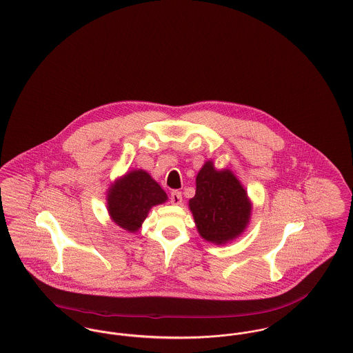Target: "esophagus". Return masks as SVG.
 I'll list each match as a JSON object with an SVG mask.
<instances>
[{"label":"esophagus","instance_id":"esophagus-1","mask_svg":"<svg viewBox=\"0 0 353 353\" xmlns=\"http://www.w3.org/2000/svg\"><path fill=\"white\" fill-rule=\"evenodd\" d=\"M170 203L173 205H180L183 203V194L180 190H172L170 192Z\"/></svg>","mask_w":353,"mask_h":353}]
</instances>
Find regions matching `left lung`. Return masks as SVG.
<instances>
[{"label": "left lung", "mask_w": 353, "mask_h": 353, "mask_svg": "<svg viewBox=\"0 0 353 353\" xmlns=\"http://www.w3.org/2000/svg\"><path fill=\"white\" fill-rule=\"evenodd\" d=\"M189 208L201 237L214 244L236 239L250 217L245 189L230 170H216L212 161L196 177V194Z\"/></svg>", "instance_id": "left-lung-1"}]
</instances>
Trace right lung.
Listing matches in <instances>:
<instances>
[{
    "mask_svg": "<svg viewBox=\"0 0 353 353\" xmlns=\"http://www.w3.org/2000/svg\"><path fill=\"white\" fill-rule=\"evenodd\" d=\"M166 199L165 192L145 170H133L109 189L108 210L119 227L136 232L149 209L163 204Z\"/></svg>",
    "mask_w": 353,
    "mask_h": 353,
    "instance_id": "obj_1",
    "label": "right lung"
}]
</instances>
